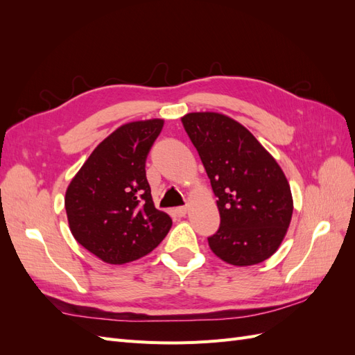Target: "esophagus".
<instances>
[{"mask_svg":"<svg viewBox=\"0 0 355 355\" xmlns=\"http://www.w3.org/2000/svg\"><path fill=\"white\" fill-rule=\"evenodd\" d=\"M173 211H175L176 216H179V218H184L185 214H187V211H188V209H187V207H176Z\"/></svg>","mask_w":355,"mask_h":355,"instance_id":"esophagus-1","label":"esophagus"}]
</instances>
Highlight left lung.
I'll use <instances>...</instances> for the list:
<instances>
[{
	"mask_svg": "<svg viewBox=\"0 0 355 355\" xmlns=\"http://www.w3.org/2000/svg\"><path fill=\"white\" fill-rule=\"evenodd\" d=\"M180 120L218 197L220 227L207 239L211 252L235 266L266 261L284 240L293 213L282 167L228 115L189 112Z\"/></svg>",
	"mask_w": 355,
	"mask_h": 355,
	"instance_id": "left-lung-1",
	"label": "left lung"
}]
</instances>
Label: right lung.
<instances>
[{"label": "right lung", "instance_id": "right-lung-1", "mask_svg": "<svg viewBox=\"0 0 355 355\" xmlns=\"http://www.w3.org/2000/svg\"><path fill=\"white\" fill-rule=\"evenodd\" d=\"M163 125L161 118L120 125L68 185L65 209L73 239L106 263L123 265L148 254L171 228L168 214L154 206L145 171Z\"/></svg>", "mask_w": 355, "mask_h": 355}]
</instances>
